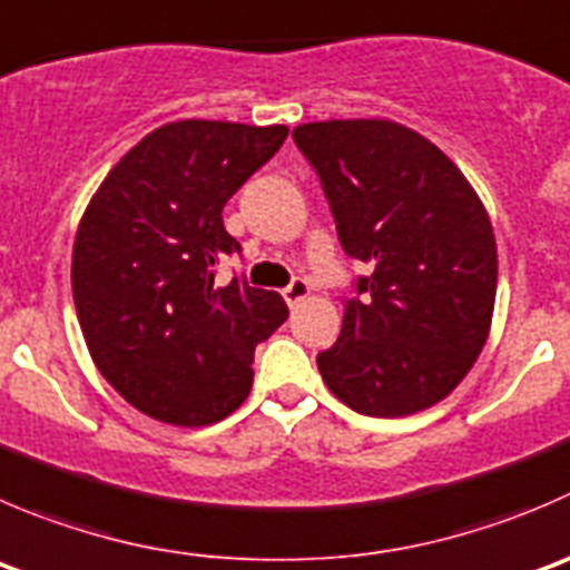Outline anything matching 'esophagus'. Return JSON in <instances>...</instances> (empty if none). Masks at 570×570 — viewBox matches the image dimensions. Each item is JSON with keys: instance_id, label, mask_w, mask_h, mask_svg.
<instances>
[{"instance_id": "esophagus-1", "label": "esophagus", "mask_w": 570, "mask_h": 570, "mask_svg": "<svg viewBox=\"0 0 570 570\" xmlns=\"http://www.w3.org/2000/svg\"><path fill=\"white\" fill-rule=\"evenodd\" d=\"M308 292H312V286H308L306 278H295L289 286L284 289V301L289 303V308H295L297 303H303L308 297Z\"/></svg>"}]
</instances>
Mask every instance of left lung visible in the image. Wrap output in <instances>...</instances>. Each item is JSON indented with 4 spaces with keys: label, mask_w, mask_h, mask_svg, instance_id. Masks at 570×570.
I'll return each mask as SVG.
<instances>
[{
    "label": "left lung",
    "mask_w": 570,
    "mask_h": 570,
    "mask_svg": "<svg viewBox=\"0 0 570 570\" xmlns=\"http://www.w3.org/2000/svg\"><path fill=\"white\" fill-rule=\"evenodd\" d=\"M317 173L342 250L370 264L342 334L317 356L353 412L403 417L443 401L490 334L499 284L493 225L454 161L390 119L292 130Z\"/></svg>",
    "instance_id": "left-lung-1"
}]
</instances>
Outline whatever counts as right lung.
Masks as SVG:
<instances>
[{
    "label": "right lung",
    "instance_id": "right-lung-1",
    "mask_svg": "<svg viewBox=\"0 0 570 570\" xmlns=\"http://www.w3.org/2000/svg\"><path fill=\"white\" fill-rule=\"evenodd\" d=\"M289 127L184 119L147 132L88 203L71 292L88 353L110 386L161 423L208 425L245 403L253 351L286 317L278 292L217 262L239 250L223 208Z\"/></svg>",
    "mask_w": 570,
    "mask_h": 570
}]
</instances>
